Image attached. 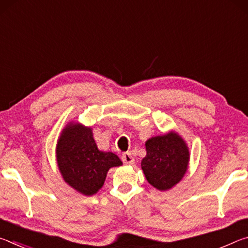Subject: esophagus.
Returning <instances> with one entry per match:
<instances>
[{
    "mask_svg": "<svg viewBox=\"0 0 248 248\" xmlns=\"http://www.w3.org/2000/svg\"><path fill=\"white\" fill-rule=\"evenodd\" d=\"M121 159H123V162L124 164H133L134 163V158L132 156V154L130 152H125L123 154V156H121Z\"/></svg>",
    "mask_w": 248,
    "mask_h": 248,
    "instance_id": "34e87169",
    "label": "esophagus"
}]
</instances>
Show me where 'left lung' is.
I'll list each match as a JSON object with an SVG mask.
<instances>
[{"label":"left lung","mask_w":248,"mask_h":248,"mask_svg":"<svg viewBox=\"0 0 248 248\" xmlns=\"http://www.w3.org/2000/svg\"><path fill=\"white\" fill-rule=\"evenodd\" d=\"M146 155L141 169L150 185L166 191L176 186L189 165V148L179 134L171 131L152 137L145 141Z\"/></svg>","instance_id":"8db88e82"}]
</instances>
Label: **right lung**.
<instances>
[{"instance_id":"obj_1","label":"right lung","mask_w":248,"mask_h":248,"mask_svg":"<svg viewBox=\"0 0 248 248\" xmlns=\"http://www.w3.org/2000/svg\"><path fill=\"white\" fill-rule=\"evenodd\" d=\"M57 164L64 182L84 196H93L103 187L108 170L123 165L112 152L97 148L93 129L70 121L59 136Z\"/></svg>"}]
</instances>
